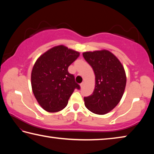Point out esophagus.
<instances>
[{
  "instance_id": "esophagus-1",
  "label": "esophagus",
  "mask_w": 154,
  "mask_h": 154,
  "mask_svg": "<svg viewBox=\"0 0 154 154\" xmlns=\"http://www.w3.org/2000/svg\"><path fill=\"white\" fill-rule=\"evenodd\" d=\"M80 86H81V88H82L83 86H84V82H82V83H81Z\"/></svg>"
}]
</instances>
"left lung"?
<instances>
[{"label": "left lung", "instance_id": "1", "mask_svg": "<svg viewBox=\"0 0 154 154\" xmlns=\"http://www.w3.org/2000/svg\"><path fill=\"white\" fill-rule=\"evenodd\" d=\"M95 74L94 90L84 97L85 106L91 112L104 115L113 109L124 94L126 84L124 69L119 60L107 50L83 54Z\"/></svg>", "mask_w": 154, "mask_h": 154}]
</instances>
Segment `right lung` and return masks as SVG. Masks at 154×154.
I'll use <instances>...</instances> for the list:
<instances>
[{
    "instance_id": "1",
    "label": "right lung",
    "mask_w": 154,
    "mask_h": 154,
    "mask_svg": "<svg viewBox=\"0 0 154 154\" xmlns=\"http://www.w3.org/2000/svg\"><path fill=\"white\" fill-rule=\"evenodd\" d=\"M79 53L64 45L49 49L36 61L31 73L32 92L38 104L48 112L66 107L75 89L80 90L68 68Z\"/></svg>"
}]
</instances>
